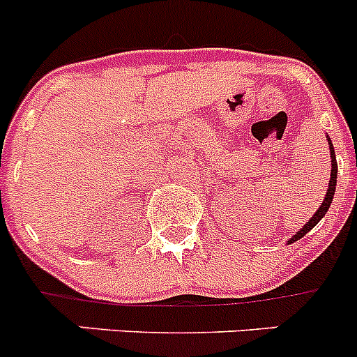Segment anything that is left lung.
Segmentation results:
<instances>
[{
    "mask_svg": "<svg viewBox=\"0 0 357 357\" xmlns=\"http://www.w3.org/2000/svg\"><path fill=\"white\" fill-rule=\"evenodd\" d=\"M329 150H331V162H333V168H331V181H329V189H327L326 198H324V202H321L320 209H318L317 213L313 214V218H311V220H309V222L305 223V225L302 227V229L298 230V232H296V234L293 236L291 239H289V243L298 241V239H301V238H304V236L307 234L309 230L313 229V227L317 225L318 222H320L321 218L326 216L327 209H329V206H331V204H333L334 191H336V176H338V175H336V173H338V164H336V157H334V148H333V143H331V139H329Z\"/></svg>",
    "mask_w": 357,
    "mask_h": 357,
    "instance_id": "1",
    "label": "left lung"
}]
</instances>
